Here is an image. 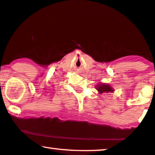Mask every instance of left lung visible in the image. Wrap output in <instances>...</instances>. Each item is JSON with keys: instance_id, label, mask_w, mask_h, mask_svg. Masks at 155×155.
Listing matches in <instances>:
<instances>
[{"instance_id": "left-lung-1", "label": "left lung", "mask_w": 155, "mask_h": 155, "mask_svg": "<svg viewBox=\"0 0 155 155\" xmlns=\"http://www.w3.org/2000/svg\"><path fill=\"white\" fill-rule=\"evenodd\" d=\"M97 90L99 92V94H102V93H109L114 92V90L112 87L109 84L102 83L99 82V84H97L96 86Z\"/></svg>"}]
</instances>
